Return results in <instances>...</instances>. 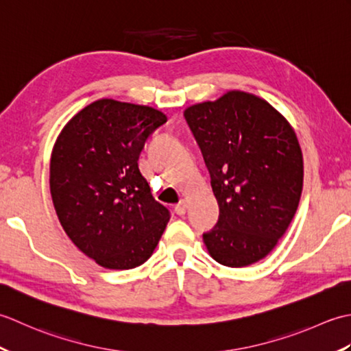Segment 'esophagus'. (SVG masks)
<instances>
[{
  "mask_svg": "<svg viewBox=\"0 0 351 351\" xmlns=\"http://www.w3.org/2000/svg\"><path fill=\"white\" fill-rule=\"evenodd\" d=\"M185 211H187V202H185V200H181L180 204L175 205V213L178 215H184Z\"/></svg>",
  "mask_w": 351,
  "mask_h": 351,
  "instance_id": "esophagus-1",
  "label": "esophagus"
}]
</instances>
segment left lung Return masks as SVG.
I'll list each match as a JSON object with an SVG mask.
<instances>
[{
  "label": "left lung",
  "instance_id": "obj_1",
  "mask_svg": "<svg viewBox=\"0 0 351 351\" xmlns=\"http://www.w3.org/2000/svg\"><path fill=\"white\" fill-rule=\"evenodd\" d=\"M211 187L219 220L204 234L210 255L226 267L265 258L299 206L303 156L294 130L264 99L228 92L185 110Z\"/></svg>",
  "mask_w": 351,
  "mask_h": 351
}]
</instances>
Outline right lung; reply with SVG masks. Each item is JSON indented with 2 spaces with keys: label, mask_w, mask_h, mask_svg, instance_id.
I'll list each match as a JSON object with an SVG mask.
<instances>
[{
  "label": "right lung",
  "mask_w": 351,
  "mask_h": 351,
  "mask_svg": "<svg viewBox=\"0 0 351 351\" xmlns=\"http://www.w3.org/2000/svg\"><path fill=\"white\" fill-rule=\"evenodd\" d=\"M161 111L99 99L73 116L51 155L52 204L64 232L104 268L128 270L152 255L170 219L138 170Z\"/></svg>",
  "instance_id": "obj_1"
}]
</instances>
